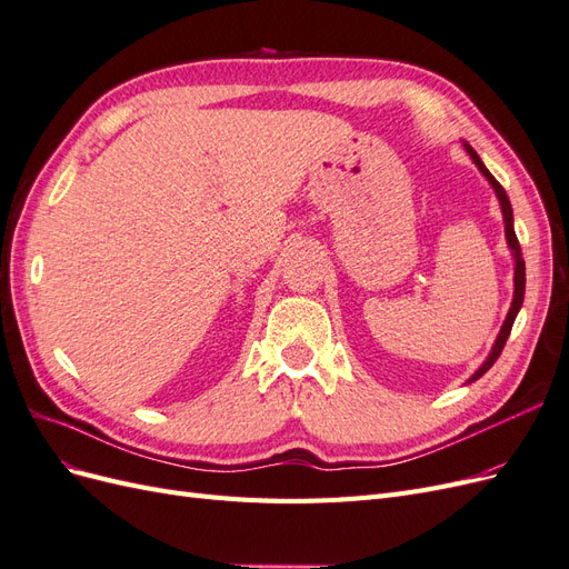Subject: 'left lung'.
I'll return each mask as SVG.
<instances>
[{
  "instance_id": "8db88e82",
  "label": "left lung",
  "mask_w": 569,
  "mask_h": 569,
  "mask_svg": "<svg viewBox=\"0 0 569 569\" xmlns=\"http://www.w3.org/2000/svg\"><path fill=\"white\" fill-rule=\"evenodd\" d=\"M462 147H465V151L470 153V159H472V163L479 168V173L485 176L487 182L493 187V194H496V199H498V206H501L503 222H506V242H508V247H510V251H512V258H515V291H512L510 311H508V316H506V320H503L501 332H498V337H496V341H493V347H491L487 360L475 370V375L468 380V385H470V382L479 380V377L485 375V372L496 363V358L501 356V351H503V347H506V341H508V337H510L512 322H515V318H518L520 308H522V301H525V261H522V249H520V242H518V234H515V226H512V206H510V199H508V194H506V189H503L501 184H498V180L489 173V168H487L485 163H481L479 153H477L468 142H462Z\"/></svg>"
}]
</instances>
